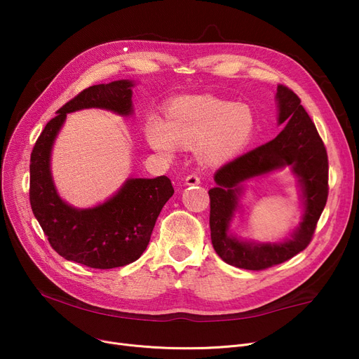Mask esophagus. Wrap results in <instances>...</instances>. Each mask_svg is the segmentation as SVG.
<instances>
[{"mask_svg": "<svg viewBox=\"0 0 359 359\" xmlns=\"http://www.w3.org/2000/svg\"><path fill=\"white\" fill-rule=\"evenodd\" d=\"M184 183H186L187 186H195V184H199V183H201V177H199L198 175H195V173H192V175H187V176H186V179H184Z\"/></svg>", "mask_w": 359, "mask_h": 359, "instance_id": "esophagus-1", "label": "esophagus"}]
</instances>
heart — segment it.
I'll return each instance as SVG.
<instances>
[{
  "label": "heart",
  "mask_w": 359,
  "mask_h": 359,
  "mask_svg": "<svg viewBox=\"0 0 359 359\" xmlns=\"http://www.w3.org/2000/svg\"><path fill=\"white\" fill-rule=\"evenodd\" d=\"M255 132V115L244 103L211 96L180 97L165 109V121L151 116L145 137L151 148L173 157L179 147H196L203 163L218 164L248 145Z\"/></svg>",
  "instance_id": "1"
}]
</instances>
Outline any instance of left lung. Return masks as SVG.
Returning <instances> with one entry per match:
<instances>
[{
    "label": "left lung",
    "instance_id": "left-lung-1",
    "mask_svg": "<svg viewBox=\"0 0 359 359\" xmlns=\"http://www.w3.org/2000/svg\"><path fill=\"white\" fill-rule=\"evenodd\" d=\"M279 123L285 128L272 141L224 164L214 176L217 187L210 194V227L212 246L229 265L249 271H263L284 263L303 252L313 238L317 221L329 195V161L326 147L316 125L297 94L284 84L278 86ZM291 165L300 177L306 199V214L293 238L278 245L238 242L227 234L236 208L238 184L250 177Z\"/></svg>",
    "mask_w": 359,
    "mask_h": 359
}]
</instances>
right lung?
Wrapping results in <instances>:
<instances>
[{
    "instance_id": "1",
    "label": "right lung",
    "mask_w": 359,
    "mask_h": 359,
    "mask_svg": "<svg viewBox=\"0 0 359 359\" xmlns=\"http://www.w3.org/2000/svg\"><path fill=\"white\" fill-rule=\"evenodd\" d=\"M132 83L91 86L56 110L30 156V205L52 249L67 260L93 269H113L135 262L147 249L164 203L173 196L172 180L129 179L122 189L96 208L75 210L55 191L49 158L53 140L67 113L88 107L132 111Z\"/></svg>"
}]
</instances>
